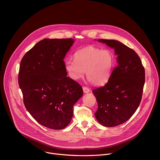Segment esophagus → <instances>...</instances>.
Masks as SVG:
<instances>
[{
  "instance_id": "1",
  "label": "esophagus",
  "mask_w": 160,
  "mask_h": 160,
  "mask_svg": "<svg viewBox=\"0 0 160 160\" xmlns=\"http://www.w3.org/2000/svg\"><path fill=\"white\" fill-rule=\"evenodd\" d=\"M83 92L84 93H88L90 92V89L88 87H86V86H83Z\"/></svg>"
}]
</instances>
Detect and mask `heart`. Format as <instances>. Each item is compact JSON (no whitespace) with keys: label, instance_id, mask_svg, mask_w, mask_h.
Returning a JSON list of instances; mask_svg holds the SVG:
<instances>
[{"label":"heart","instance_id":"obj_1","mask_svg":"<svg viewBox=\"0 0 160 160\" xmlns=\"http://www.w3.org/2000/svg\"><path fill=\"white\" fill-rule=\"evenodd\" d=\"M74 60H68L65 68L69 77L78 80L83 77L86 71L88 80L94 85H101L109 78L114 65L112 52L92 46L78 49L73 55Z\"/></svg>","mask_w":160,"mask_h":160}]
</instances>
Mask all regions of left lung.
<instances>
[{"mask_svg":"<svg viewBox=\"0 0 160 160\" xmlns=\"http://www.w3.org/2000/svg\"><path fill=\"white\" fill-rule=\"evenodd\" d=\"M98 40L114 49L118 65L105 86L92 90L98 103L94 115L101 125L115 127L128 120L139 106L145 84V69L137 53L122 42Z\"/></svg>","mask_w":160,"mask_h":160,"instance_id":"1","label":"left lung"}]
</instances>
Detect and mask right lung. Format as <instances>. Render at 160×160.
<instances>
[{"instance_id": "1", "label": "right lung", "mask_w": 160, "mask_h": 160, "mask_svg": "<svg viewBox=\"0 0 160 160\" xmlns=\"http://www.w3.org/2000/svg\"><path fill=\"white\" fill-rule=\"evenodd\" d=\"M72 38H44L20 62L18 84L27 111L40 124L60 130L71 122L73 105L82 97L80 85L67 77L63 61Z\"/></svg>"}]
</instances>
